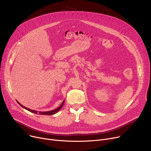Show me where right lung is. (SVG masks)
Masks as SVG:
<instances>
[{"mask_svg": "<svg viewBox=\"0 0 151 151\" xmlns=\"http://www.w3.org/2000/svg\"><path fill=\"white\" fill-rule=\"evenodd\" d=\"M17 102L21 106V107H23L24 109H26V110H27V111H29V112H32V113H34V114H39V115H54V114H56L58 111H59L61 109V107H63V104H64V100H63V103H61V104L58 107H57V109H54V110H52V111H47V112H37V111H34V110H32V109H29V108H27V107H26L25 106H23L22 104H20L18 101H17Z\"/></svg>", "mask_w": 151, "mask_h": 151, "instance_id": "obj_1", "label": "right lung"}]
</instances>
